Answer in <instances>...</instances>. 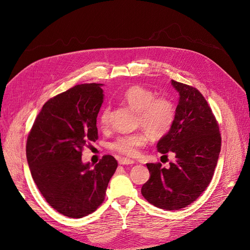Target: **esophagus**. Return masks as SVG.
<instances>
[{"mask_svg":"<svg viewBox=\"0 0 250 250\" xmlns=\"http://www.w3.org/2000/svg\"><path fill=\"white\" fill-rule=\"evenodd\" d=\"M119 164L120 165H132L134 164L133 160H130V158H126V157H122L119 160Z\"/></svg>","mask_w":250,"mask_h":250,"instance_id":"obj_1","label":"esophagus"}]
</instances>
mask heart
I'll list each match as a JSON object with an SVG mask.
<instances>
[{"mask_svg": "<svg viewBox=\"0 0 250 250\" xmlns=\"http://www.w3.org/2000/svg\"><path fill=\"white\" fill-rule=\"evenodd\" d=\"M123 100L139 112V124L150 133L152 138L160 139L167 134L174 124L176 109L173 102L165 97L155 98L151 89L140 85L128 87L123 94ZM109 122V108H104L99 117L101 127H106ZM147 134L134 132L123 134L110 144V148L127 156H134L138 149L145 145Z\"/></svg>", "mask_w": 250, "mask_h": 250, "instance_id": "obj_1", "label": "heart"}]
</instances>
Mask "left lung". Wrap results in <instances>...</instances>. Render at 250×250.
<instances>
[{"label":"left lung","mask_w":250,"mask_h":250,"mask_svg":"<svg viewBox=\"0 0 250 250\" xmlns=\"http://www.w3.org/2000/svg\"><path fill=\"white\" fill-rule=\"evenodd\" d=\"M171 84L179 94L171 130L157 143V151L175 154L169 168L147 164L150 178L142 195L156 208L180 209L197 199L209 185L221 150L219 126L198 89L177 81Z\"/></svg>","instance_id":"8db88e82"}]
</instances>
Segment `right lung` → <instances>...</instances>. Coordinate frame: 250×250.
<instances>
[{
    "instance_id": "1",
    "label": "right lung",
    "mask_w": 250,
    "mask_h": 250,
    "mask_svg": "<svg viewBox=\"0 0 250 250\" xmlns=\"http://www.w3.org/2000/svg\"><path fill=\"white\" fill-rule=\"evenodd\" d=\"M102 84H78L51 98L37 115L26 145L27 161L40 192L58 213L82 218L99 208L118 162L104 155L92 168L82 149L98 140Z\"/></svg>"
}]
</instances>
